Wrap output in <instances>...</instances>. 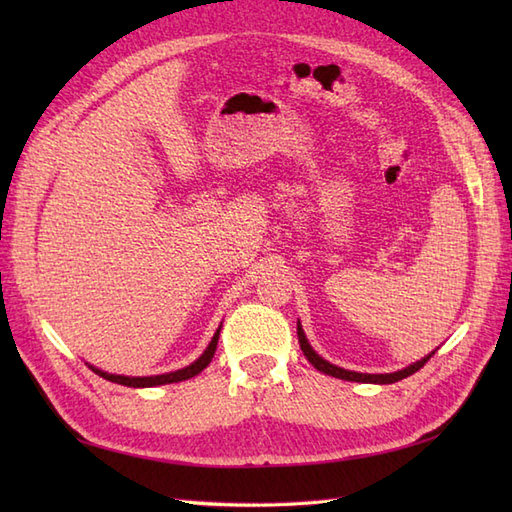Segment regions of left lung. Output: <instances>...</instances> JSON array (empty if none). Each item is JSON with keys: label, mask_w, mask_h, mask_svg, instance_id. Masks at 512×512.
<instances>
[{"label": "left lung", "mask_w": 512, "mask_h": 512, "mask_svg": "<svg viewBox=\"0 0 512 512\" xmlns=\"http://www.w3.org/2000/svg\"><path fill=\"white\" fill-rule=\"evenodd\" d=\"M297 336H299V345H301V350H303V356H306L308 361L319 369V372L328 374V376H334V378L354 380V383H378V385L396 383V380H402V378H407V376H411V374H416L418 369L424 367V363H427L429 358H431V354H433V352H431L427 358H422V361L413 363V365H409V367H405V369H400V372H394V374H358V372H347V369H343V367H336V365H332V363H328V361H323V358L310 347V343H308V339H306V334H303V330H301V323H297Z\"/></svg>", "instance_id": "obj_1"}]
</instances>
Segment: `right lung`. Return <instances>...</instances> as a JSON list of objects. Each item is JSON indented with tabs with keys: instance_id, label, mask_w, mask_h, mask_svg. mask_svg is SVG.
I'll return each instance as SVG.
<instances>
[{
	"instance_id": "add662e5",
	"label": "right lung",
	"mask_w": 512,
	"mask_h": 512,
	"mask_svg": "<svg viewBox=\"0 0 512 512\" xmlns=\"http://www.w3.org/2000/svg\"><path fill=\"white\" fill-rule=\"evenodd\" d=\"M217 339H220V330L215 332V336L211 339L209 347H206L204 354L198 358V361L191 363L189 367L184 369H178V372H169V374H160V376H116V374H105L101 372V369H96L90 365V369L94 374L103 376L105 380H112V383H118V385H125V387H156V385H167V383H178V380H187V378H193L195 374H200L202 369L211 363V358L215 354V347H217Z\"/></svg>"
}]
</instances>
